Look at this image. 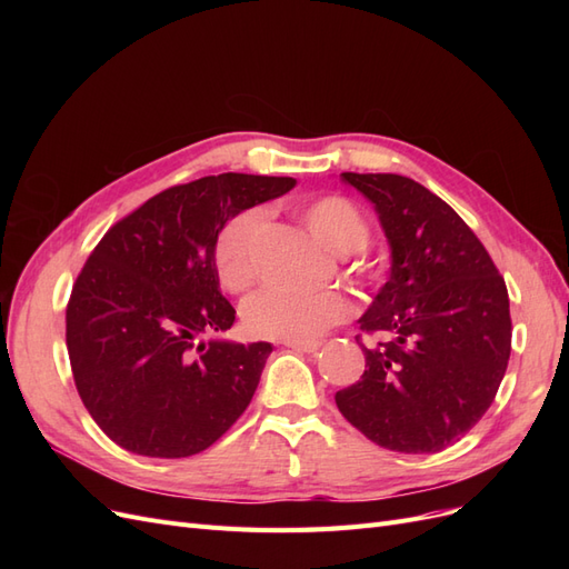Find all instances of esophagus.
<instances>
[{"mask_svg":"<svg viewBox=\"0 0 569 569\" xmlns=\"http://www.w3.org/2000/svg\"><path fill=\"white\" fill-rule=\"evenodd\" d=\"M287 349H295L301 353H316L320 349V341H282Z\"/></svg>","mask_w":569,"mask_h":569,"instance_id":"esophagus-1","label":"esophagus"}]
</instances>
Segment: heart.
Listing matches in <instances>:
<instances>
[{
    "label": "heart",
    "instance_id": "obj_1",
    "mask_svg": "<svg viewBox=\"0 0 569 569\" xmlns=\"http://www.w3.org/2000/svg\"><path fill=\"white\" fill-rule=\"evenodd\" d=\"M301 220L318 242L332 253L347 256L363 251L370 230L356 206L341 197H320L301 206ZM261 226V211H244L228 220L213 247V268L222 289L242 291L253 278L251 242ZM349 299L335 289L295 291L263 287L242 308L247 330L263 339L306 341L347 320Z\"/></svg>",
    "mask_w": 569,
    "mask_h": 569
}]
</instances>
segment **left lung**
I'll use <instances>...</instances> for the list:
<instances>
[{"label": "left lung", "mask_w": 569, "mask_h": 569, "mask_svg": "<svg viewBox=\"0 0 569 569\" xmlns=\"http://www.w3.org/2000/svg\"><path fill=\"white\" fill-rule=\"evenodd\" d=\"M372 201L391 251L389 280L360 330L366 372L335 401L370 441L437 453L479 422L510 358V301L491 256L449 203L393 173H341Z\"/></svg>", "instance_id": "8db88e82"}]
</instances>
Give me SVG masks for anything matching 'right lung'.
Listing matches in <instances>:
<instances>
[{"label":"right lung","instance_id":"add662e5","mask_svg":"<svg viewBox=\"0 0 569 569\" xmlns=\"http://www.w3.org/2000/svg\"><path fill=\"white\" fill-rule=\"evenodd\" d=\"M295 184L222 173L170 187L90 253L66 308V343L84 408L120 449L194 456L251 403L272 343L201 339L234 322L213 247L228 220Z\"/></svg>","mask_w":569,"mask_h":569}]
</instances>
